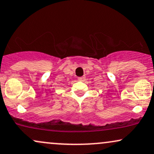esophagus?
<instances>
[{
	"mask_svg": "<svg viewBox=\"0 0 154 154\" xmlns=\"http://www.w3.org/2000/svg\"><path fill=\"white\" fill-rule=\"evenodd\" d=\"M77 79H78L79 81H83L85 79V77H84V76H83V77H79Z\"/></svg>",
	"mask_w": 154,
	"mask_h": 154,
	"instance_id": "34e87169",
	"label": "esophagus"
}]
</instances>
